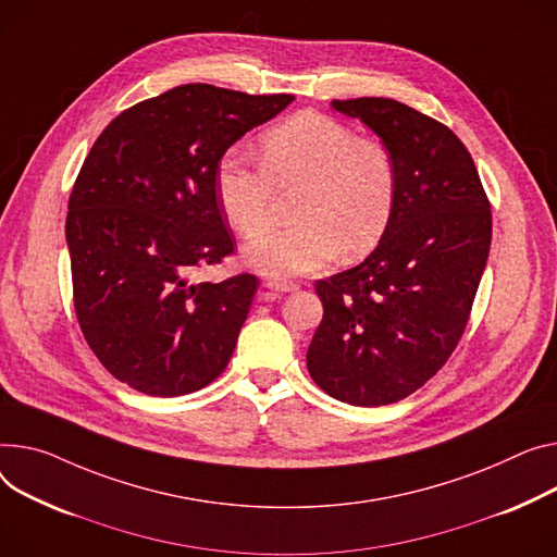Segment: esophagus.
<instances>
[{
	"label": "esophagus",
	"mask_w": 557,
	"mask_h": 557,
	"mask_svg": "<svg viewBox=\"0 0 557 557\" xmlns=\"http://www.w3.org/2000/svg\"><path fill=\"white\" fill-rule=\"evenodd\" d=\"M264 286L269 290H273L275 295H282V293H290V290H298V284L295 282H288V280H267Z\"/></svg>",
	"instance_id": "34e87169"
}]
</instances>
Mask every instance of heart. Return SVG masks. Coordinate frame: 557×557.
<instances>
[{"instance_id": "heart-1", "label": "heart", "mask_w": 557, "mask_h": 557, "mask_svg": "<svg viewBox=\"0 0 557 557\" xmlns=\"http://www.w3.org/2000/svg\"><path fill=\"white\" fill-rule=\"evenodd\" d=\"M259 165L228 152L216 168V197L246 237L271 226L277 193L300 188L290 228L255 237L246 262L264 275L313 273L341 255L372 250L398 199V172L387 145L320 111H302L259 138Z\"/></svg>"}]
</instances>
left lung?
I'll return each mask as SVG.
<instances>
[{
    "label": "left lung",
    "instance_id": "left-lung-1",
    "mask_svg": "<svg viewBox=\"0 0 557 557\" xmlns=\"http://www.w3.org/2000/svg\"><path fill=\"white\" fill-rule=\"evenodd\" d=\"M331 107L387 145L398 199L372 255L315 282L324 313L307 367L329 396L379 407L423 387L457 349L486 269L493 214L450 127L392 98Z\"/></svg>",
    "mask_w": 557,
    "mask_h": 557
}]
</instances>
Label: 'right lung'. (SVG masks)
<instances>
[{
  "instance_id": "add662e5",
  "label": "right lung",
  "mask_w": 557,
  "mask_h": 557,
  "mask_svg": "<svg viewBox=\"0 0 557 557\" xmlns=\"http://www.w3.org/2000/svg\"><path fill=\"white\" fill-rule=\"evenodd\" d=\"M295 98L181 85L96 138L66 212L73 307L107 372L147 396H183L224 372L259 280L193 282L235 252L216 168Z\"/></svg>"
}]
</instances>
